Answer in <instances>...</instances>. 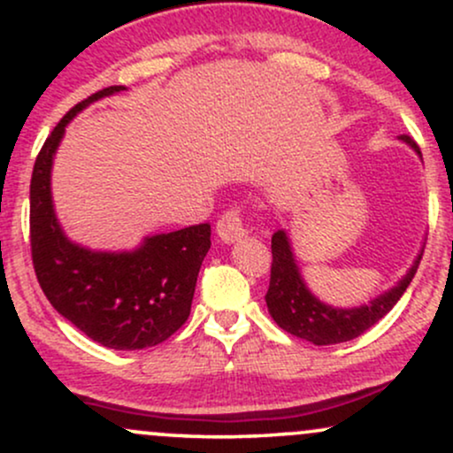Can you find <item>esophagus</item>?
Masks as SVG:
<instances>
[{"label": "esophagus", "instance_id": "1", "mask_svg": "<svg viewBox=\"0 0 453 453\" xmlns=\"http://www.w3.org/2000/svg\"><path fill=\"white\" fill-rule=\"evenodd\" d=\"M217 234H219L221 241L234 242L238 238H242L247 234V226H244V217L238 206L223 211V215L217 221Z\"/></svg>", "mask_w": 453, "mask_h": 453}]
</instances>
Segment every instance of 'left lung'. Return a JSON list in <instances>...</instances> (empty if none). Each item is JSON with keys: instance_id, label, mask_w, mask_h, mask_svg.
I'll return each mask as SVG.
<instances>
[{"instance_id": "left-lung-1", "label": "left lung", "mask_w": 453, "mask_h": 453, "mask_svg": "<svg viewBox=\"0 0 453 453\" xmlns=\"http://www.w3.org/2000/svg\"><path fill=\"white\" fill-rule=\"evenodd\" d=\"M400 140H404L419 153L418 142L407 134H403ZM419 259H422V253L392 292L379 296L368 306L349 311L332 309V306L321 304L304 288L288 236L279 230L273 236V266H270V285L266 292L268 311L285 332L298 336V339L315 342V345H339V342L357 339L392 311V306L398 303L400 296L404 294V289L409 288L415 273H418Z\"/></svg>"}]
</instances>
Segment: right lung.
<instances>
[{"label": "right lung", "instance_id": "obj_1", "mask_svg": "<svg viewBox=\"0 0 453 453\" xmlns=\"http://www.w3.org/2000/svg\"><path fill=\"white\" fill-rule=\"evenodd\" d=\"M126 87H106L57 123L34 164L29 241L35 277L49 303L89 339L111 349H144L185 324L197 273L211 249V223L147 238L132 253H96L70 242L55 219L50 165L76 112Z\"/></svg>", "mask_w": 453, "mask_h": 453}]
</instances>
